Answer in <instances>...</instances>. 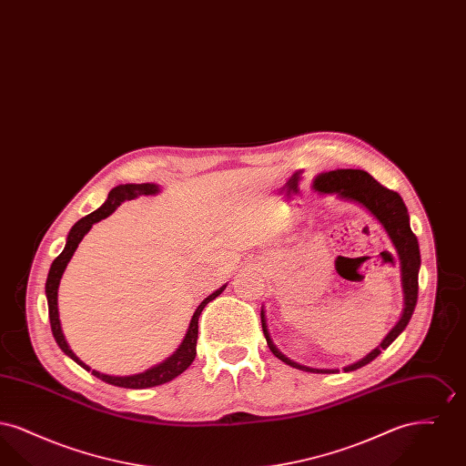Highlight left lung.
Returning a JSON list of instances; mask_svg holds the SVG:
<instances>
[{"label": "left lung", "mask_w": 466, "mask_h": 466, "mask_svg": "<svg viewBox=\"0 0 466 466\" xmlns=\"http://www.w3.org/2000/svg\"><path fill=\"white\" fill-rule=\"evenodd\" d=\"M314 188L321 194H337L342 199L355 200L358 204H361L363 208H367L376 217L379 223L384 227V230L388 232L391 243L397 248L400 264H401V287H403V295H405L403 297L405 299L403 314H401L399 323L395 325V329L388 333L386 339L380 342V346H377L372 353L361 358L360 361H356L350 367H344V372H351V370H356V369L370 363L374 358L380 355V351L386 350L409 325V321L412 318V312L416 309L418 291H420V283H418V274H420V266H421L420 244H418L416 234L410 228L409 213H407V208H405L401 198L397 192H393V190L382 187L380 183H377V179L370 177L367 171H361V169L329 171V173H323V175H319L314 179ZM260 316H262V330L266 335L267 346L276 358H279L289 367H295V369L306 370V372H314V374L339 372V370L310 369L306 365L295 363L283 353H279L278 348L274 346V342L270 340L268 332H267L264 310L260 312Z\"/></svg>", "instance_id": "left-lung-1"}]
</instances>
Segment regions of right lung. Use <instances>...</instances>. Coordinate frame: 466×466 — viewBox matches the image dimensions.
Wrapping results in <instances>:
<instances>
[{
  "mask_svg": "<svg viewBox=\"0 0 466 466\" xmlns=\"http://www.w3.org/2000/svg\"><path fill=\"white\" fill-rule=\"evenodd\" d=\"M157 192H158V187L154 185V183H137V185L129 183V185H118V187H115L110 194H108L106 202H105L99 209H96L94 213L84 217L82 220H78V222L71 227V230H69V234H67V241L65 249H63L61 255L52 262L50 270H48V278H46V285H45V293H46L48 318H50V329H52V333H54V339H56L57 346H59L71 360H75L80 367H84L87 372H89L90 367H87L84 361H80V360L76 358V355L69 350L66 339H65L63 330H61L59 310H57V289H59L61 276H63V272H65V268H66L69 258L73 257L76 246L84 239V236L89 232L90 227H92L94 223L106 218L108 215H111V213L120 206V202H124V200H131L134 199V198H137V196H152V194H157ZM223 289H225V285H223L222 289H217L215 293H211L208 299H204V300L200 302L199 308L196 309L192 319H190L188 332L185 335L181 346L177 348V353L169 356L166 361L158 363L156 367H152V369H148V370H145V372H141V374H134V376H106V374H101V372H96V370H92V374L97 377V379L108 382V384H113V386H118V388H131V390L154 388V386H158V384H164V382L173 380V379L179 376L181 372H185V370L190 367V363L194 361V358H196V346H198V333H199L200 312L206 308V304L211 302V300H215V299L222 293Z\"/></svg>",
  "mask_w": 466,
  "mask_h": 466,
  "instance_id": "add662e5",
  "label": "right lung"
}]
</instances>
